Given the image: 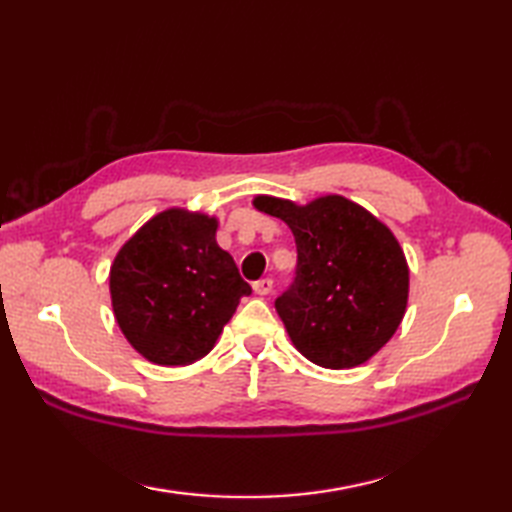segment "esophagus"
I'll use <instances>...</instances> for the list:
<instances>
[{"mask_svg": "<svg viewBox=\"0 0 512 512\" xmlns=\"http://www.w3.org/2000/svg\"><path fill=\"white\" fill-rule=\"evenodd\" d=\"M253 290H255V295H259V297H268L270 292H273V279H259V281H255Z\"/></svg>", "mask_w": 512, "mask_h": 512, "instance_id": "1", "label": "esophagus"}]
</instances>
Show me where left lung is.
Wrapping results in <instances>:
<instances>
[{
    "instance_id": "1",
    "label": "left lung",
    "mask_w": 512,
    "mask_h": 512,
    "mask_svg": "<svg viewBox=\"0 0 512 512\" xmlns=\"http://www.w3.org/2000/svg\"><path fill=\"white\" fill-rule=\"evenodd\" d=\"M297 242V277L275 301L292 345L325 369L367 363L396 334L409 299V266L394 233L343 195L308 204L257 195Z\"/></svg>"
}]
</instances>
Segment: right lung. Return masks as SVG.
Masks as SVG:
<instances>
[{"instance_id": "obj_1", "label": "right lung", "mask_w": 512, "mask_h": 512, "mask_svg": "<svg viewBox=\"0 0 512 512\" xmlns=\"http://www.w3.org/2000/svg\"><path fill=\"white\" fill-rule=\"evenodd\" d=\"M217 217L173 206L127 239L110 268L114 319L147 361L184 367L213 350L250 286L217 246Z\"/></svg>"}]
</instances>
